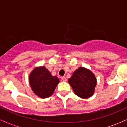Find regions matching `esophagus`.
<instances>
[{
	"label": "esophagus",
	"instance_id": "34e87169",
	"mask_svg": "<svg viewBox=\"0 0 127 127\" xmlns=\"http://www.w3.org/2000/svg\"><path fill=\"white\" fill-rule=\"evenodd\" d=\"M61 80L63 82H66L67 79H66V78L65 77H61Z\"/></svg>",
	"mask_w": 127,
	"mask_h": 127
}]
</instances>
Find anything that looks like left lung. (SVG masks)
<instances>
[{
    "label": "left lung",
    "mask_w": 127,
    "mask_h": 127,
    "mask_svg": "<svg viewBox=\"0 0 127 127\" xmlns=\"http://www.w3.org/2000/svg\"><path fill=\"white\" fill-rule=\"evenodd\" d=\"M68 82L75 94L84 99L93 95L97 84L95 75L90 70L81 67L74 72Z\"/></svg>",
    "instance_id": "1"
}]
</instances>
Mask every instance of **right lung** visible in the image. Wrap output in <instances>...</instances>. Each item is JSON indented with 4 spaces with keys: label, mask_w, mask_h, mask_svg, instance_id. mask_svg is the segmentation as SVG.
<instances>
[{
    "label": "right lung",
    "mask_w": 127,
    "mask_h": 127,
    "mask_svg": "<svg viewBox=\"0 0 127 127\" xmlns=\"http://www.w3.org/2000/svg\"><path fill=\"white\" fill-rule=\"evenodd\" d=\"M29 82L31 89L41 98H47L53 93L59 83L57 77L52 76L44 66L35 67L31 72Z\"/></svg>",
    "instance_id": "right-lung-1"
}]
</instances>
